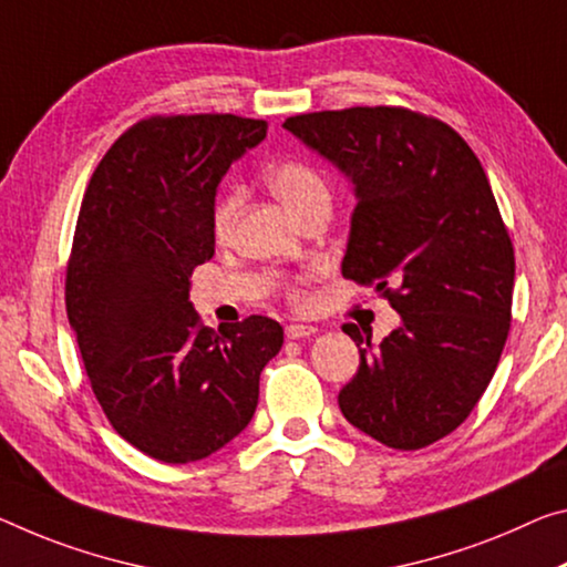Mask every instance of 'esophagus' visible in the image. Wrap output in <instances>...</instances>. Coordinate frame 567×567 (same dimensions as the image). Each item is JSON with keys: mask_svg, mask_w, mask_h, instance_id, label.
Listing matches in <instances>:
<instances>
[{"mask_svg": "<svg viewBox=\"0 0 567 567\" xmlns=\"http://www.w3.org/2000/svg\"><path fill=\"white\" fill-rule=\"evenodd\" d=\"M316 330H318V328H312V326H302V322H290V326L285 328V336L290 338V340H300V338H310V336H316Z\"/></svg>", "mask_w": 567, "mask_h": 567, "instance_id": "1", "label": "esophagus"}]
</instances>
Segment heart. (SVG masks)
I'll use <instances>...</instances> for the list:
<instances>
[{
	"label": "heart",
	"instance_id": "obj_1",
	"mask_svg": "<svg viewBox=\"0 0 567 567\" xmlns=\"http://www.w3.org/2000/svg\"><path fill=\"white\" fill-rule=\"evenodd\" d=\"M265 178L267 184L272 186V192L280 196V199L290 206V212L295 217L302 219L305 214L318 209V206H328L330 209V186L326 182V176L320 171L308 164L302 158H282L275 161L265 168ZM241 202H245V194H241L239 186H231L224 192L217 206H214V235L217 239H229L231 231H235V224L239 217ZM290 298L295 302H302L300 292H290Z\"/></svg>",
	"mask_w": 567,
	"mask_h": 567
}]
</instances>
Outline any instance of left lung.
Masks as SVG:
<instances>
[{"label":"left lung","instance_id":"1","mask_svg":"<svg viewBox=\"0 0 567 567\" xmlns=\"http://www.w3.org/2000/svg\"><path fill=\"white\" fill-rule=\"evenodd\" d=\"M285 128L355 188L343 277L375 285L401 326L361 346L343 416L391 449H424L462 424L499 363L515 249L487 174L452 125L409 107L302 113Z\"/></svg>","mask_w":567,"mask_h":567}]
</instances>
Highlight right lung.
I'll return each instance as SVG.
<instances>
[{
    "label": "right lung",
    "mask_w": 567,
    "mask_h": 567,
    "mask_svg": "<svg viewBox=\"0 0 567 567\" xmlns=\"http://www.w3.org/2000/svg\"><path fill=\"white\" fill-rule=\"evenodd\" d=\"M267 123L231 113L151 115L107 148L80 204L65 305L111 426L151 460L186 464L255 416L280 322L249 316L214 332L188 302L214 257V196Z\"/></svg>",
    "instance_id": "right-lung-1"
}]
</instances>
